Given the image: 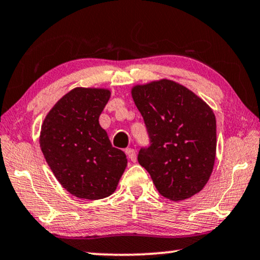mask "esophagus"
<instances>
[{
    "instance_id": "obj_1",
    "label": "esophagus",
    "mask_w": 260,
    "mask_h": 260,
    "mask_svg": "<svg viewBox=\"0 0 260 260\" xmlns=\"http://www.w3.org/2000/svg\"><path fill=\"white\" fill-rule=\"evenodd\" d=\"M124 152H126V154H127V157H128V159H129L131 161H136L137 160V155H136V151L133 150V148H126V150H124Z\"/></svg>"
}]
</instances>
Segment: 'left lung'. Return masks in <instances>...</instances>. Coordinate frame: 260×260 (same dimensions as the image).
Segmentation results:
<instances>
[{
	"instance_id": "8db88e82",
	"label": "left lung",
	"mask_w": 260,
	"mask_h": 260,
	"mask_svg": "<svg viewBox=\"0 0 260 260\" xmlns=\"http://www.w3.org/2000/svg\"><path fill=\"white\" fill-rule=\"evenodd\" d=\"M132 98L143 116L150 145L139 164L161 196L171 201L200 192L212 175L216 153V120L199 96L169 79L137 85Z\"/></svg>"
}]
</instances>
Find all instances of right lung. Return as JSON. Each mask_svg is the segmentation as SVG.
<instances>
[{
    "mask_svg": "<svg viewBox=\"0 0 260 260\" xmlns=\"http://www.w3.org/2000/svg\"><path fill=\"white\" fill-rule=\"evenodd\" d=\"M110 98L107 89L76 88L45 117L40 147L55 178L78 199L100 200L115 191L127 166L112 146L99 117Z\"/></svg>",
    "mask_w": 260,
    "mask_h": 260,
    "instance_id": "right-lung-1",
    "label": "right lung"
}]
</instances>
